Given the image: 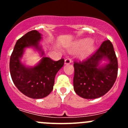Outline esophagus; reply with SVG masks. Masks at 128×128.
Listing matches in <instances>:
<instances>
[{
    "label": "esophagus",
    "instance_id": "obj_1",
    "mask_svg": "<svg viewBox=\"0 0 128 128\" xmlns=\"http://www.w3.org/2000/svg\"><path fill=\"white\" fill-rule=\"evenodd\" d=\"M64 63H65V64H70L71 63V59H69V58H67L65 60V61H64Z\"/></svg>",
    "mask_w": 128,
    "mask_h": 128
}]
</instances>
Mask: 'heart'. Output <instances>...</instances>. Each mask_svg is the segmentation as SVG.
<instances>
[{"label": "heart", "mask_w": 128, "mask_h": 128, "mask_svg": "<svg viewBox=\"0 0 128 128\" xmlns=\"http://www.w3.org/2000/svg\"><path fill=\"white\" fill-rule=\"evenodd\" d=\"M94 47V42L92 40L88 38H84L76 42L72 46V50L76 51V50H80L78 52V56L80 58H84L88 56L92 52Z\"/></svg>", "instance_id": "heart-1"}]
</instances>
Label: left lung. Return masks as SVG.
Masks as SVG:
<instances>
[{
	"instance_id": "8db88e82",
	"label": "left lung",
	"mask_w": 128,
	"mask_h": 128,
	"mask_svg": "<svg viewBox=\"0 0 128 128\" xmlns=\"http://www.w3.org/2000/svg\"><path fill=\"white\" fill-rule=\"evenodd\" d=\"M107 60L108 64H101ZM74 89L80 97H101L113 87L118 75V60L110 40L103 42L97 51L83 62H74Z\"/></svg>"
}]
</instances>
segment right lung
<instances>
[{
	"label": "right lung",
	"instance_id": "1",
	"mask_svg": "<svg viewBox=\"0 0 128 128\" xmlns=\"http://www.w3.org/2000/svg\"><path fill=\"white\" fill-rule=\"evenodd\" d=\"M41 36L36 30L26 33L16 41L10 60V75L15 86L24 95L34 99L46 97L51 92L55 76L64 63V59L54 61L47 57H42L34 66H26L22 62L27 48L35 49L43 56Z\"/></svg>",
	"mask_w": 128,
	"mask_h": 128
}]
</instances>
